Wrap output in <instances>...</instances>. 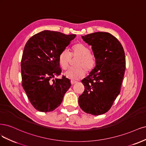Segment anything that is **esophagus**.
Returning <instances> with one entry per match:
<instances>
[{
  "label": "esophagus",
  "mask_w": 146,
  "mask_h": 146,
  "mask_svg": "<svg viewBox=\"0 0 146 146\" xmlns=\"http://www.w3.org/2000/svg\"><path fill=\"white\" fill-rule=\"evenodd\" d=\"M76 81H71V84H72V85H73V84H76Z\"/></svg>",
  "instance_id": "esophagus-1"
}]
</instances>
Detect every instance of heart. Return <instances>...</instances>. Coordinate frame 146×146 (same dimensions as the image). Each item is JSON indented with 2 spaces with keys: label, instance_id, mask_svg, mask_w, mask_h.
I'll return each mask as SVG.
<instances>
[{
  "label": "heart",
  "instance_id": "heart-1",
  "mask_svg": "<svg viewBox=\"0 0 146 146\" xmlns=\"http://www.w3.org/2000/svg\"><path fill=\"white\" fill-rule=\"evenodd\" d=\"M72 58L78 59L74 64V67L76 68L68 69L65 74L67 78L73 81H77L83 78L86 73H90L96 66L95 57L90 53V49L81 42L72 46L71 54L66 50L59 54L58 61L61 68L67 69L71 63Z\"/></svg>",
  "mask_w": 146,
  "mask_h": 146
}]
</instances>
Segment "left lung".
Returning a JSON list of instances; mask_svg holds the SVG:
<instances>
[{"instance_id": "8db88e82", "label": "left lung", "mask_w": 146, "mask_h": 146, "mask_svg": "<svg viewBox=\"0 0 146 146\" xmlns=\"http://www.w3.org/2000/svg\"><path fill=\"white\" fill-rule=\"evenodd\" d=\"M96 59V66L81 81L84 92L79 105L87 113L104 114L109 111L121 91L125 70V53L115 36L107 32H96L82 36Z\"/></svg>"}]
</instances>
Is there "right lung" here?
Here are the masks:
<instances>
[{"label":"right lung","instance_id":"1","mask_svg":"<svg viewBox=\"0 0 146 146\" xmlns=\"http://www.w3.org/2000/svg\"><path fill=\"white\" fill-rule=\"evenodd\" d=\"M75 37L76 35L45 30L33 36L26 43L21 60L22 85L37 110H55L71 87L68 79L56 77L62 71L59 55Z\"/></svg>","mask_w":146,"mask_h":146}]
</instances>
